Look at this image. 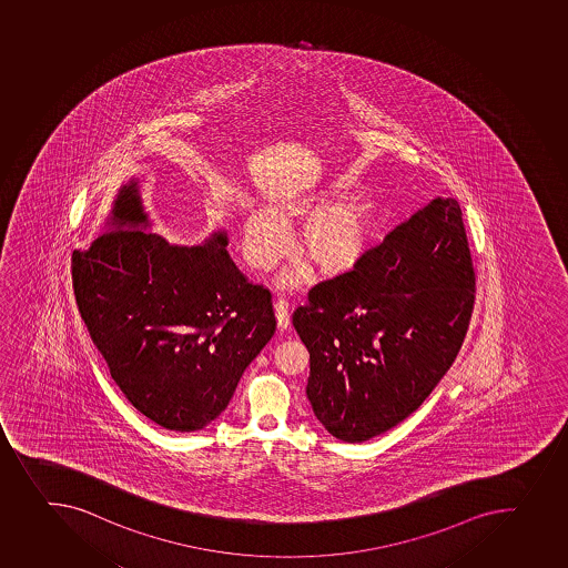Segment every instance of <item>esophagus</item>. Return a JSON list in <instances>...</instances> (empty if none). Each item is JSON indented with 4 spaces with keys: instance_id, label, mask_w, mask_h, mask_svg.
I'll return each instance as SVG.
<instances>
[{
    "instance_id": "obj_1",
    "label": "esophagus",
    "mask_w": 568,
    "mask_h": 568,
    "mask_svg": "<svg viewBox=\"0 0 568 568\" xmlns=\"http://www.w3.org/2000/svg\"><path fill=\"white\" fill-rule=\"evenodd\" d=\"M275 315L276 321H278V326H281L282 331L290 326V321H292V314H290V303H287L286 298L278 297L275 301Z\"/></svg>"
}]
</instances>
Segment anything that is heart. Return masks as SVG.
Masks as SVG:
<instances>
[{
    "mask_svg": "<svg viewBox=\"0 0 568 568\" xmlns=\"http://www.w3.org/2000/svg\"><path fill=\"white\" fill-rule=\"evenodd\" d=\"M351 182H332L284 199L276 212L256 209L243 225V251L248 264L267 270L286 253L287 226L305 220L298 232V253L321 275L337 276L356 270L375 247L378 204L367 190H347ZM297 278V276H295Z\"/></svg>",
    "mask_w": 568,
    "mask_h": 568,
    "instance_id": "obj_1",
    "label": "heart"
}]
</instances>
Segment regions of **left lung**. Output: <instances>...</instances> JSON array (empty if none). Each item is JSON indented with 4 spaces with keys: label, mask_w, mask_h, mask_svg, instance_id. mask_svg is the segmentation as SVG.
I'll list each match as a JSON object with an SVG mask.
<instances>
[{
    "label": "left lung",
    "mask_w": 568,
    "mask_h": 568,
    "mask_svg": "<svg viewBox=\"0 0 568 568\" xmlns=\"http://www.w3.org/2000/svg\"><path fill=\"white\" fill-rule=\"evenodd\" d=\"M476 295L456 199H434L356 270L312 287L293 312L310 353L306 395L337 439L384 434L425 403L454 364Z\"/></svg>",
    "instance_id": "1"
}]
</instances>
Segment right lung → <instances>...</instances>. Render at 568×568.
Here are the masks:
<instances>
[{
  "label": "right lung",
  "instance_id": "add662e5",
  "mask_svg": "<svg viewBox=\"0 0 568 568\" xmlns=\"http://www.w3.org/2000/svg\"><path fill=\"white\" fill-rule=\"evenodd\" d=\"M111 225L72 254L90 337L140 414L171 432L204 428L275 334L271 292L237 270L225 232L181 247L139 231L149 223L136 181L120 190Z\"/></svg>",
  "mask_w": 568,
  "mask_h": 568
}]
</instances>
